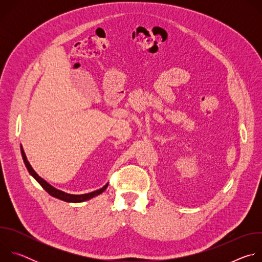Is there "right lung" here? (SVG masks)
Listing matches in <instances>:
<instances>
[{
	"instance_id": "right-lung-1",
	"label": "right lung",
	"mask_w": 262,
	"mask_h": 262,
	"mask_svg": "<svg viewBox=\"0 0 262 262\" xmlns=\"http://www.w3.org/2000/svg\"><path fill=\"white\" fill-rule=\"evenodd\" d=\"M21 156H23V160H24L25 165H26L28 171L30 172V174H31L37 181L39 182V184L42 186V188H43L51 196H53V197H55V198H58V199H60V200H63V201H66V202H73V203L84 202V201H87V200H89V199H91V198H93V197H95V196L101 194V193L106 189V186H107V184H105L104 186H102L101 189H99V190H97V191H94V192H92V193H89V194H84V195H70V194H66V193H64V192H62V191H59V190L53 188V186H52L51 184H49L45 179H42L41 177L38 176V174H37V173L33 170V168H32L31 165L29 164V162H28V160H27V157H26V155H25V152H24V150H23V148H21Z\"/></svg>"
}]
</instances>
